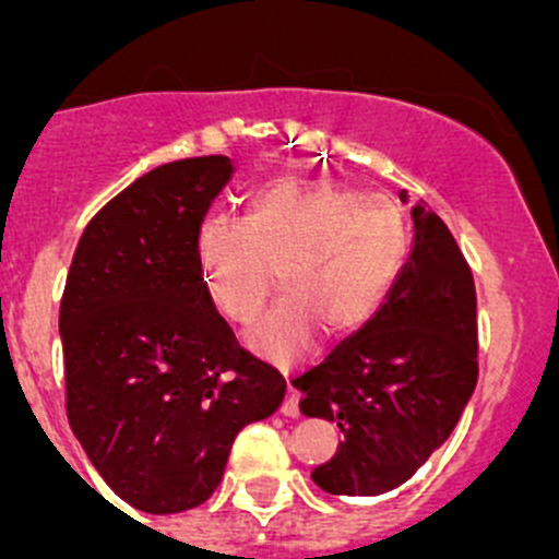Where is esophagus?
<instances>
[{
	"mask_svg": "<svg viewBox=\"0 0 559 559\" xmlns=\"http://www.w3.org/2000/svg\"><path fill=\"white\" fill-rule=\"evenodd\" d=\"M281 411H284L286 416L300 414V394L295 392V386H289V394H286L284 403H281Z\"/></svg>",
	"mask_w": 559,
	"mask_h": 559,
	"instance_id": "1",
	"label": "esophagus"
}]
</instances>
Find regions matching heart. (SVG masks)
I'll return each mask as SVG.
<instances>
[{"label": "heart", "instance_id": "b5f03b06", "mask_svg": "<svg viewBox=\"0 0 559 559\" xmlns=\"http://www.w3.org/2000/svg\"><path fill=\"white\" fill-rule=\"evenodd\" d=\"M207 300L224 319L248 324L267 300L278 267L286 292L248 332V346L275 362L332 335L362 330L392 295L411 253L405 213L319 180H284L257 191L248 216H207L197 233Z\"/></svg>", "mask_w": 559, "mask_h": 559}]
</instances>
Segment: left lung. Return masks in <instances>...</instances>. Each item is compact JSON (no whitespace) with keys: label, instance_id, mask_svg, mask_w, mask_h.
Listing matches in <instances>:
<instances>
[{"label":"left lung","instance_id":"obj_1","mask_svg":"<svg viewBox=\"0 0 559 559\" xmlns=\"http://www.w3.org/2000/svg\"><path fill=\"white\" fill-rule=\"evenodd\" d=\"M408 202V191H400ZM414 248L381 311L297 376L306 416L337 421V452L311 478L373 498L408 481L456 427L478 379L476 286L454 235L427 202L411 207Z\"/></svg>","mask_w":559,"mask_h":559}]
</instances>
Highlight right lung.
<instances>
[{
  "label": "right lung",
  "mask_w": 559,
  "mask_h": 559,
  "mask_svg": "<svg viewBox=\"0 0 559 559\" xmlns=\"http://www.w3.org/2000/svg\"><path fill=\"white\" fill-rule=\"evenodd\" d=\"M229 178V156L145 173L88 222L67 273V419L107 487L145 514L205 503L235 436L286 392L202 281L197 233Z\"/></svg>",
  "instance_id": "add662e5"
}]
</instances>
